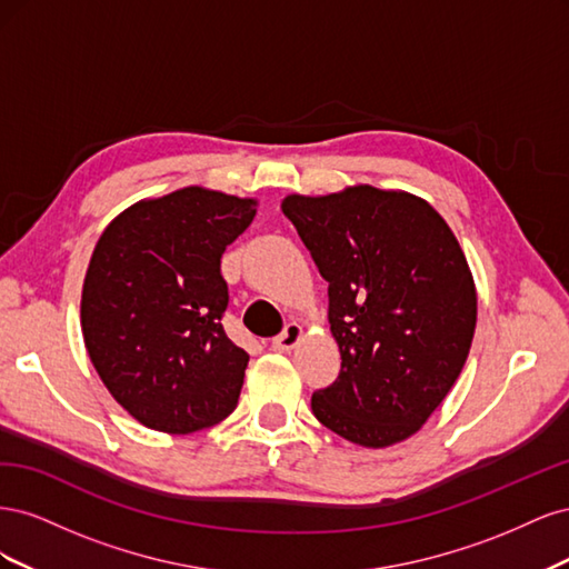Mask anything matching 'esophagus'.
<instances>
[{
  "label": "esophagus",
  "mask_w": 569,
  "mask_h": 569,
  "mask_svg": "<svg viewBox=\"0 0 569 569\" xmlns=\"http://www.w3.org/2000/svg\"><path fill=\"white\" fill-rule=\"evenodd\" d=\"M303 339V327L299 322H289L284 327V332L272 339V349L274 351H291L299 347V341Z\"/></svg>",
  "instance_id": "1"
}]
</instances>
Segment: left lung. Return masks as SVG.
<instances>
[{"instance_id": "left-lung-1", "label": "left lung", "mask_w": 569, "mask_h": 569, "mask_svg": "<svg viewBox=\"0 0 569 569\" xmlns=\"http://www.w3.org/2000/svg\"><path fill=\"white\" fill-rule=\"evenodd\" d=\"M282 213L330 284L341 353L313 416L366 449L412 437L456 385L475 337L477 289L456 234L425 199L372 184L289 194Z\"/></svg>"}]
</instances>
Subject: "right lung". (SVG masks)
I'll return each instance as SVG.
<instances>
[{
  "instance_id": "add662e5",
  "label": "right lung",
  "mask_w": 569,
  "mask_h": 569,
  "mask_svg": "<svg viewBox=\"0 0 569 569\" xmlns=\"http://www.w3.org/2000/svg\"><path fill=\"white\" fill-rule=\"evenodd\" d=\"M256 206L192 184L128 206L99 237L82 282L84 349L113 399L149 429L192 435L237 408L249 356L220 325V256Z\"/></svg>"
}]
</instances>
